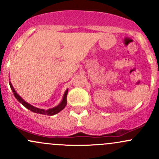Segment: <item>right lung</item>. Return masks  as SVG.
I'll use <instances>...</instances> for the list:
<instances>
[{
	"label": "right lung",
	"mask_w": 159,
	"mask_h": 159,
	"mask_svg": "<svg viewBox=\"0 0 159 159\" xmlns=\"http://www.w3.org/2000/svg\"><path fill=\"white\" fill-rule=\"evenodd\" d=\"M9 84H10V86H11V89L12 90V91L14 92V97L17 98V100L20 103H21L22 105H24V106L25 107V108H28V110L31 111L33 112H35V113H38V114H41V115H55V114L58 113V112H60L61 111L63 110L64 108H65V107L66 106V104H67V94H68V90H66V91H65V94H64V97H63V100L61 101V102L60 104H59L57 106L54 107V108H51V109H48V110H44V109H40V108H35V107L32 106V105H29L28 103H27L25 101L23 100V98H21L20 97V96L17 94V93L16 92L15 90L14 89V88H13L12 84H11V82H9Z\"/></svg>",
	"instance_id": "add662e5"
}]
</instances>
